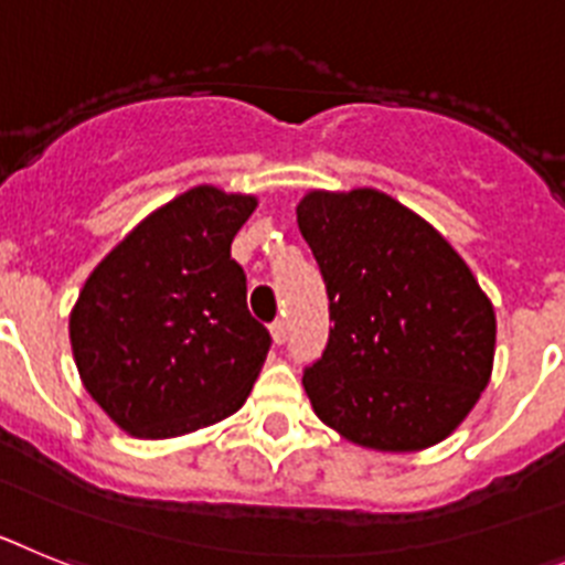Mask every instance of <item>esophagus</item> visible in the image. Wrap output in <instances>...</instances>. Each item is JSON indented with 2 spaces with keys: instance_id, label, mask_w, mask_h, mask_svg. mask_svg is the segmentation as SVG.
I'll return each mask as SVG.
<instances>
[{
  "instance_id": "1",
  "label": "esophagus",
  "mask_w": 565,
  "mask_h": 565,
  "mask_svg": "<svg viewBox=\"0 0 565 565\" xmlns=\"http://www.w3.org/2000/svg\"><path fill=\"white\" fill-rule=\"evenodd\" d=\"M269 332H273L276 343H284L287 341V321H284V318H276V321L269 323Z\"/></svg>"
}]
</instances>
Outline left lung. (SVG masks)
Here are the masks:
<instances>
[{
	"instance_id": "1",
	"label": "left lung",
	"mask_w": 565,
	"mask_h": 565,
	"mask_svg": "<svg viewBox=\"0 0 565 565\" xmlns=\"http://www.w3.org/2000/svg\"><path fill=\"white\" fill-rule=\"evenodd\" d=\"M298 227L330 298V338L303 366L312 409L347 440L415 452L487 390L494 312L438 230L377 190L310 193Z\"/></svg>"
}]
</instances>
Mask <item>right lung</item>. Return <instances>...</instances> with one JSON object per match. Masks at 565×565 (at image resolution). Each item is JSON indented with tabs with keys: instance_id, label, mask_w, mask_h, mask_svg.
I'll use <instances>...</instances> for the list:
<instances>
[{
	"instance_id": "right-lung-1",
	"label": "right lung",
	"mask_w": 565,
	"mask_h": 565,
	"mask_svg": "<svg viewBox=\"0 0 565 565\" xmlns=\"http://www.w3.org/2000/svg\"><path fill=\"white\" fill-rule=\"evenodd\" d=\"M253 195L193 188L127 235L71 316L87 392L121 429L175 438L233 415L269 352L230 255Z\"/></svg>"
}]
</instances>
